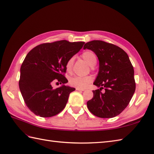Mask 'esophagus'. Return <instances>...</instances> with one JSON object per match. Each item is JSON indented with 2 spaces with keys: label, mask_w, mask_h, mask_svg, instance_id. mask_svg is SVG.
Listing matches in <instances>:
<instances>
[{
  "label": "esophagus",
  "mask_w": 154,
  "mask_h": 154,
  "mask_svg": "<svg viewBox=\"0 0 154 154\" xmlns=\"http://www.w3.org/2000/svg\"><path fill=\"white\" fill-rule=\"evenodd\" d=\"M76 90L79 91H84L85 89L84 88H76Z\"/></svg>",
  "instance_id": "34e87169"
}]
</instances>
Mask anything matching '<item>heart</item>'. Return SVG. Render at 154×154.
<instances>
[{
	"instance_id": "1",
	"label": "heart",
	"mask_w": 154,
	"mask_h": 154,
	"mask_svg": "<svg viewBox=\"0 0 154 154\" xmlns=\"http://www.w3.org/2000/svg\"><path fill=\"white\" fill-rule=\"evenodd\" d=\"M81 57L84 60L86 61V62H87L91 67H94L96 64V62H97V58H96V56L92 51H85L81 54ZM73 62L74 57H71V58H69L67 60L66 63V69L68 73H71V71H72ZM92 81V78L91 76H75L69 79V83L71 86H72V87H74L79 88H85Z\"/></svg>"
}]
</instances>
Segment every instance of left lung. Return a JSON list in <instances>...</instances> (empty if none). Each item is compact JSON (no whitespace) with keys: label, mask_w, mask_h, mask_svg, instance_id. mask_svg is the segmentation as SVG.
I'll return each instance as SVG.
<instances>
[{"label":"left lung","mask_w":154,"mask_h":154,"mask_svg":"<svg viewBox=\"0 0 154 154\" xmlns=\"http://www.w3.org/2000/svg\"><path fill=\"white\" fill-rule=\"evenodd\" d=\"M84 49L93 51L99 60V72L94 85L100 87L92 91L93 98L87 108L93 115L112 118L127 108L134 93V69L127 54L115 45L102 41H92ZM104 88L105 92L102 93Z\"/></svg>","instance_id":"1"}]
</instances>
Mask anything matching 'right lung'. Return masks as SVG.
I'll list each match as a JSON object with an SVG mask.
<instances>
[{
  "label": "right lung",
  "instance_id": "obj_1",
  "mask_svg": "<svg viewBox=\"0 0 154 154\" xmlns=\"http://www.w3.org/2000/svg\"><path fill=\"white\" fill-rule=\"evenodd\" d=\"M84 44L66 40L46 42L27 54L20 68L19 87L27 108L35 115L51 117L65 108L69 94L75 90L64 85L68 82L64 76L66 63ZM54 81L63 85L53 89Z\"/></svg>",
  "mask_w": 154,
  "mask_h": 154
}]
</instances>
